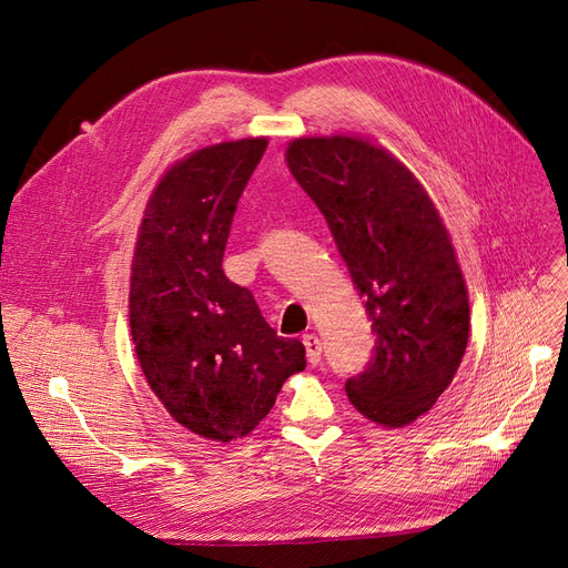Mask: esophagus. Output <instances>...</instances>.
<instances>
[{
  "mask_svg": "<svg viewBox=\"0 0 568 568\" xmlns=\"http://www.w3.org/2000/svg\"><path fill=\"white\" fill-rule=\"evenodd\" d=\"M303 345L307 352V361L312 363V366H316V363L322 361V339L314 333H310V335H303Z\"/></svg>",
  "mask_w": 568,
  "mask_h": 568,
  "instance_id": "1",
  "label": "esophagus"
}]
</instances>
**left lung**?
Wrapping results in <instances>:
<instances>
[{"mask_svg": "<svg viewBox=\"0 0 568 568\" xmlns=\"http://www.w3.org/2000/svg\"><path fill=\"white\" fill-rule=\"evenodd\" d=\"M286 163L326 216L373 322L375 349L345 382L356 410L398 428L428 413L459 371L468 293L445 225L396 158L361 138H303Z\"/></svg>", "mask_w": 568, "mask_h": 568, "instance_id": "obj_1", "label": "left lung"}]
</instances>
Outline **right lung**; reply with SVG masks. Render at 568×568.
<instances>
[{
	"instance_id": "1",
	"label": "right lung",
	"mask_w": 568,
	"mask_h": 568,
	"mask_svg": "<svg viewBox=\"0 0 568 568\" xmlns=\"http://www.w3.org/2000/svg\"><path fill=\"white\" fill-rule=\"evenodd\" d=\"M267 140L223 142L172 165L146 202L130 277V331L153 394L193 434L231 443L305 368L252 291L221 267L240 195Z\"/></svg>"
}]
</instances>
